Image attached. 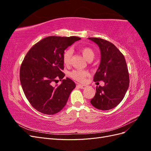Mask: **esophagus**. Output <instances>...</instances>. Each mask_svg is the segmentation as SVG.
Wrapping results in <instances>:
<instances>
[{"instance_id":"esophagus-1","label":"esophagus","mask_w":151,"mask_h":151,"mask_svg":"<svg viewBox=\"0 0 151 151\" xmlns=\"http://www.w3.org/2000/svg\"><path fill=\"white\" fill-rule=\"evenodd\" d=\"M77 86L79 87V88H80L81 89H84V88H86V87H87V86H86V85L81 84H77Z\"/></svg>"}]
</instances>
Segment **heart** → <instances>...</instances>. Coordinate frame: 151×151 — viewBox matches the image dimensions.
Listing matches in <instances>:
<instances>
[{"label":"heart","instance_id":"1","mask_svg":"<svg viewBox=\"0 0 151 151\" xmlns=\"http://www.w3.org/2000/svg\"><path fill=\"white\" fill-rule=\"evenodd\" d=\"M79 51L83 55V56L88 61L93 60L95 56V53L94 50L88 47H82L79 49ZM72 55V52L71 50H65L63 52L62 55V60L63 63L65 65H68L70 63V60ZM89 75V73L88 70H74L70 73V76L73 79L81 83H83L85 81L86 78Z\"/></svg>","mask_w":151,"mask_h":151}]
</instances>
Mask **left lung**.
Here are the masks:
<instances>
[{
	"mask_svg": "<svg viewBox=\"0 0 151 151\" xmlns=\"http://www.w3.org/2000/svg\"><path fill=\"white\" fill-rule=\"evenodd\" d=\"M96 43L101 52V62L94 76V81H103L104 86L96 87L91 100L96 108L108 110L116 106L124 98L129 86V74L123 55L108 41L88 38Z\"/></svg>",
	"mask_w": 151,
	"mask_h": 151,
	"instance_id": "left-lung-1",
	"label": "left lung"
}]
</instances>
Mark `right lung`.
Listing matches in <instances>:
<instances>
[{"label":"right lung","mask_w":151,"mask_h":151,"mask_svg":"<svg viewBox=\"0 0 151 151\" xmlns=\"http://www.w3.org/2000/svg\"><path fill=\"white\" fill-rule=\"evenodd\" d=\"M77 36H48L40 41L27 53L20 68V81L27 99L36 110L53 115L65 106L76 84L69 78L63 79L62 55L76 41ZM62 79L59 86L53 83Z\"/></svg>","instance_id":"right-lung-1"}]
</instances>
